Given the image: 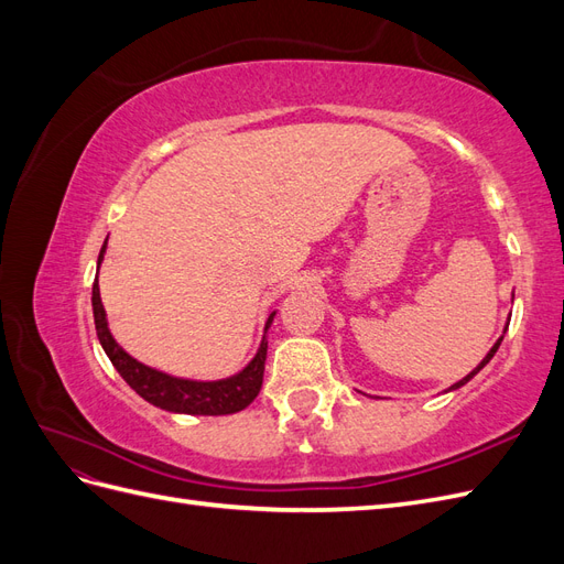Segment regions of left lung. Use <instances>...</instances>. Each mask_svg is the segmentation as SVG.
Instances as JSON below:
<instances>
[{"label":"left lung","mask_w":564,"mask_h":564,"mask_svg":"<svg viewBox=\"0 0 564 564\" xmlns=\"http://www.w3.org/2000/svg\"><path fill=\"white\" fill-rule=\"evenodd\" d=\"M501 340H503V336H501V338L497 340V344H494V346H491V350L487 352V357H485V360H482L480 365H477V367H475V369H473V371L468 373V377H464V379H460L458 383H454V386H452L449 390H456V388H460V386H464V383H468V381H470V379L475 377V373H477V371H480V369H482V367H485V365H487V362L491 360V357H494V352H497V350H499V346H501Z\"/></svg>","instance_id":"obj_1"}]
</instances>
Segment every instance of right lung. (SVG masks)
<instances>
[{
  "mask_svg": "<svg viewBox=\"0 0 564 564\" xmlns=\"http://www.w3.org/2000/svg\"><path fill=\"white\" fill-rule=\"evenodd\" d=\"M108 245V240H106ZM106 245L98 253V265L104 261ZM91 305H94V322H96V334L100 346L108 352L112 367L119 371L122 377L143 400L150 404H155L160 409H166V412H176V414H202V416H220V414H235L242 412L245 406L253 402V398L259 395L261 383H263V369H265V355H268V340H261V348L256 352L253 360L230 379L224 381H187V379H174L169 373H162L158 369H150L141 365L139 360H133L129 352L117 346V340L112 338L108 329V319H106V308L100 303V292H98V275L94 280V294H91ZM272 317L275 313H270L265 329L270 327Z\"/></svg>",
  "mask_w": 564,
  "mask_h": 564,
  "instance_id": "right-lung-1",
  "label": "right lung"
}]
</instances>
